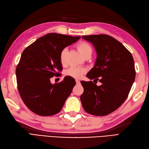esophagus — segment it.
<instances>
[{"mask_svg": "<svg viewBox=\"0 0 149 149\" xmlns=\"http://www.w3.org/2000/svg\"><path fill=\"white\" fill-rule=\"evenodd\" d=\"M75 82H76V84H79L80 83V81H79V79H75Z\"/></svg>", "mask_w": 149, "mask_h": 149, "instance_id": "obj_1", "label": "esophagus"}]
</instances>
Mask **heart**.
<instances>
[{
	"mask_svg": "<svg viewBox=\"0 0 149 149\" xmlns=\"http://www.w3.org/2000/svg\"><path fill=\"white\" fill-rule=\"evenodd\" d=\"M77 49L79 52H80L81 54L84 57L87 54H91L92 53V48L90 46L89 43L85 42H81L78 44ZM67 53V49H64L62 50V51L60 53L59 59L60 62L62 65H64L65 63V58L66 54ZM86 70L84 68L81 67H76V66H72L68 68L67 70L65 72V74L68 76H70L74 78H80L85 72Z\"/></svg>",
	"mask_w": 149,
	"mask_h": 149,
	"instance_id": "obj_1",
	"label": "heart"
}]
</instances>
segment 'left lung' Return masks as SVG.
I'll use <instances>...</instances> for the list:
<instances>
[{
	"mask_svg": "<svg viewBox=\"0 0 149 149\" xmlns=\"http://www.w3.org/2000/svg\"><path fill=\"white\" fill-rule=\"evenodd\" d=\"M83 38L93 44L97 59L86 75L96 83L81 82L84 88L81 95L82 105L91 115H107L118 109L128 97L135 79L134 59L121 43L107 34L83 36ZM98 80L102 83L99 87L96 84Z\"/></svg>",
	"mask_w": 149,
	"mask_h": 149,
	"instance_id": "8db88e82",
	"label": "left lung"
}]
</instances>
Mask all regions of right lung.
I'll list each match as a JSON object with an SVG mask.
<instances>
[{
	"label": "right lung",
	"instance_id": "1",
	"mask_svg": "<svg viewBox=\"0 0 149 149\" xmlns=\"http://www.w3.org/2000/svg\"><path fill=\"white\" fill-rule=\"evenodd\" d=\"M80 36L49 33L37 39L25 49L16 69L18 90L22 100L31 111L40 116H51L61 110L75 85L66 76L52 84L50 79L60 74L63 66L60 53Z\"/></svg>",
	"mask_w": 149,
	"mask_h": 149
}]
</instances>
